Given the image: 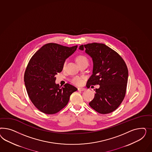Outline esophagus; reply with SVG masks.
I'll return each instance as SVG.
<instances>
[{
    "mask_svg": "<svg viewBox=\"0 0 152 152\" xmlns=\"http://www.w3.org/2000/svg\"><path fill=\"white\" fill-rule=\"evenodd\" d=\"M78 91H85V90H86V88H78Z\"/></svg>",
    "mask_w": 152,
    "mask_h": 152,
    "instance_id": "1",
    "label": "esophagus"
}]
</instances>
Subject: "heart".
Here are the masks:
<instances>
[{
	"label": "heart",
	"mask_w": 152,
	"mask_h": 152,
	"mask_svg": "<svg viewBox=\"0 0 152 152\" xmlns=\"http://www.w3.org/2000/svg\"><path fill=\"white\" fill-rule=\"evenodd\" d=\"M76 61H77L78 65L83 64L84 63H88V58L85 56L83 55L78 56V57L76 58ZM67 60L64 61V64H63L64 68L66 67V66L67 64ZM71 82L76 85H81L83 83V79L82 77H79V76H75L74 77L71 78Z\"/></svg>",
	"instance_id": "obj_1"
}]
</instances>
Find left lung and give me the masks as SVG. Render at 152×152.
I'll list each match as a JSON object with an SVG mask.
<instances>
[{
  "instance_id": "8db88e82",
  "label": "left lung",
  "mask_w": 152,
  "mask_h": 152,
  "mask_svg": "<svg viewBox=\"0 0 152 152\" xmlns=\"http://www.w3.org/2000/svg\"><path fill=\"white\" fill-rule=\"evenodd\" d=\"M79 50L85 51L93 61L87 87L100 85L89 105L99 113H110L119 106L125 95L128 78L126 64L116 52L102 43L81 45Z\"/></svg>"
}]
</instances>
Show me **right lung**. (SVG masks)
<instances>
[{"instance_id": "obj_1", "label": "right lung", "mask_w": 152, "mask_h": 152, "mask_svg": "<svg viewBox=\"0 0 152 152\" xmlns=\"http://www.w3.org/2000/svg\"><path fill=\"white\" fill-rule=\"evenodd\" d=\"M77 46L71 47L50 43L34 54L26 69L24 81L28 96L34 105L46 114H54L66 106L70 95L77 90L69 83L61 88L56 75L63 69L64 61Z\"/></svg>"}]
</instances>
